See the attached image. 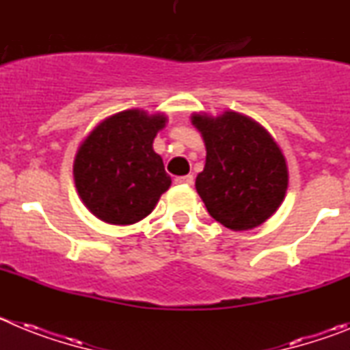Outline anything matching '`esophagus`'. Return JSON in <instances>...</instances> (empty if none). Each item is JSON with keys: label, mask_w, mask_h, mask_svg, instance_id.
Returning <instances> with one entry per match:
<instances>
[{"label": "esophagus", "mask_w": 350, "mask_h": 350, "mask_svg": "<svg viewBox=\"0 0 350 350\" xmlns=\"http://www.w3.org/2000/svg\"><path fill=\"white\" fill-rule=\"evenodd\" d=\"M194 182L193 175H184V177H175V184H185L191 185Z\"/></svg>", "instance_id": "34e87169"}]
</instances>
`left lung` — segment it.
Masks as SVG:
<instances>
[{"label":"left lung","instance_id":"obj_1","mask_svg":"<svg viewBox=\"0 0 350 350\" xmlns=\"http://www.w3.org/2000/svg\"><path fill=\"white\" fill-rule=\"evenodd\" d=\"M193 124L206 147L196 191L210 215L233 231L271 217L286 196L287 166L270 133L237 112L193 116Z\"/></svg>","mask_w":350,"mask_h":350}]
</instances>
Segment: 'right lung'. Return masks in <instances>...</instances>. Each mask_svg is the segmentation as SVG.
<instances>
[{
	"instance_id": "add662e5",
	"label": "right lung",
	"mask_w": 350,
	"mask_h": 350,
	"mask_svg": "<svg viewBox=\"0 0 350 350\" xmlns=\"http://www.w3.org/2000/svg\"><path fill=\"white\" fill-rule=\"evenodd\" d=\"M166 117L124 110L105 119L83 144L73 165L83 205L108 224H135L152 212L172 178L152 142Z\"/></svg>"
}]
</instances>
